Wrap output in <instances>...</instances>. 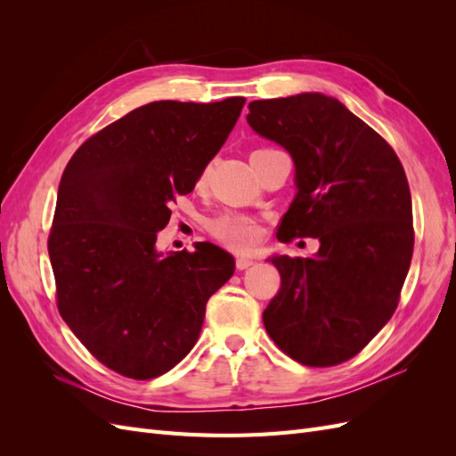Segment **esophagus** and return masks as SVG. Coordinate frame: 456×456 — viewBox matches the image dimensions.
<instances>
[{
	"label": "esophagus",
	"instance_id": "1",
	"mask_svg": "<svg viewBox=\"0 0 456 456\" xmlns=\"http://www.w3.org/2000/svg\"><path fill=\"white\" fill-rule=\"evenodd\" d=\"M253 265H255V260L249 258V256H238L236 258V268L238 270H245V268H249Z\"/></svg>",
	"mask_w": 456,
	"mask_h": 456
}]
</instances>
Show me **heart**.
<instances>
[{
	"label": "heart",
	"instance_id": "1",
	"mask_svg": "<svg viewBox=\"0 0 456 456\" xmlns=\"http://www.w3.org/2000/svg\"><path fill=\"white\" fill-rule=\"evenodd\" d=\"M205 178H207V171L201 173L200 183H203ZM207 230H209L211 236L220 245L228 247L232 251H251L260 236V224L255 216L233 213V211L211 218L209 224H207Z\"/></svg>",
	"mask_w": 456,
	"mask_h": 456
}]
</instances>
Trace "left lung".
<instances>
[{
  "instance_id": "obj_1",
  "label": "left lung",
  "mask_w": 456,
  "mask_h": 456,
  "mask_svg": "<svg viewBox=\"0 0 456 456\" xmlns=\"http://www.w3.org/2000/svg\"><path fill=\"white\" fill-rule=\"evenodd\" d=\"M249 126L293 156L297 198L278 240L317 238L315 256H273L281 287L262 312L283 354L308 367L352 360L394 315L415 230L394 148L333 96L253 101Z\"/></svg>"
}]
</instances>
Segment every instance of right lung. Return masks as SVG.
<instances>
[{
  "mask_svg": "<svg viewBox=\"0 0 456 456\" xmlns=\"http://www.w3.org/2000/svg\"><path fill=\"white\" fill-rule=\"evenodd\" d=\"M243 104V96L144 104L89 136L66 165L47 240L57 308L91 355L121 377L156 379L183 362L207 300L236 270L213 243L161 256L156 240Z\"/></svg>",
  "mask_w": 456,
  "mask_h": 456,
  "instance_id": "1",
  "label": "right lung"
}]
</instances>
